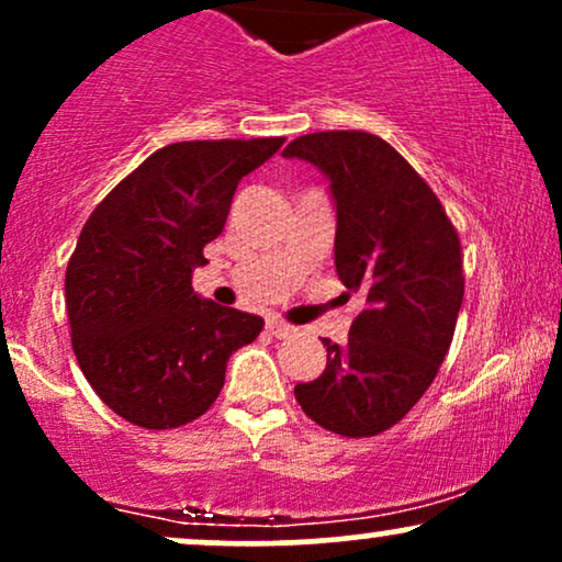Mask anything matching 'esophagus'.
<instances>
[{"label": "esophagus", "mask_w": 562, "mask_h": 562, "mask_svg": "<svg viewBox=\"0 0 562 562\" xmlns=\"http://www.w3.org/2000/svg\"><path fill=\"white\" fill-rule=\"evenodd\" d=\"M267 330L272 333L274 338H293V335H295V327L293 325H288L285 319H277V317L267 319Z\"/></svg>", "instance_id": "34e87169"}]
</instances>
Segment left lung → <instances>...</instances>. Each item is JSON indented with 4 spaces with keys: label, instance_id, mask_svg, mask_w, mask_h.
Masks as SVG:
<instances>
[{
    "label": "left lung",
    "instance_id": "1",
    "mask_svg": "<svg viewBox=\"0 0 562 562\" xmlns=\"http://www.w3.org/2000/svg\"><path fill=\"white\" fill-rule=\"evenodd\" d=\"M282 156L330 179L335 269L346 295L362 301L344 346L322 340L325 372L295 385V398L325 430L378 436L420 402L454 338L465 295L460 235L428 182L378 134H303Z\"/></svg>",
    "mask_w": 562,
    "mask_h": 562
}]
</instances>
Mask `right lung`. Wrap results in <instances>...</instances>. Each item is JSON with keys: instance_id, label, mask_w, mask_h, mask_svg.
I'll return each mask as SVG.
<instances>
[{"instance_id": "right-lung-1", "label": "right lung", "mask_w": 562, "mask_h": 562, "mask_svg": "<svg viewBox=\"0 0 562 562\" xmlns=\"http://www.w3.org/2000/svg\"><path fill=\"white\" fill-rule=\"evenodd\" d=\"M282 137L173 142L97 203L66 269L70 346L115 415L147 430L198 420L232 351L263 319L192 293V269L222 235L232 195Z\"/></svg>"}]
</instances>
